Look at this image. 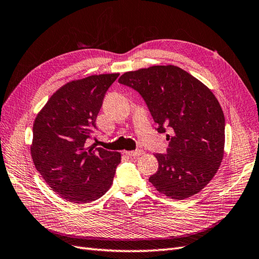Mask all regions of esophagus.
<instances>
[{
  "instance_id": "esophagus-1",
  "label": "esophagus",
  "mask_w": 259,
  "mask_h": 259,
  "mask_svg": "<svg viewBox=\"0 0 259 259\" xmlns=\"http://www.w3.org/2000/svg\"><path fill=\"white\" fill-rule=\"evenodd\" d=\"M144 152L142 150H136V151H128L125 152V154L128 155L130 157H138L140 155H142Z\"/></svg>"
}]
</instances>
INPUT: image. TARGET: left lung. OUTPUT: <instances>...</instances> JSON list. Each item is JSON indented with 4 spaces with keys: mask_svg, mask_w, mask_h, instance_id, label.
Listing matches in <instances>:
<instances>
[{
    "mask_svg": "<svg viewBox=\"0 0 259 259\" xmlns=\"http://www.w3.org/2000/svg\"><path fill=\"white\" fill-rule=\"evenodd\" d=\"M118 82L140 93L159 134L172 131L167 153L155 154L158 170L149 181L172 199L198 193L216 175L225 152V115L215 95L174 65L124 72Z\"/></svg>",
    "mask_w": 259,
    "mask_h": 259,
    "instance_id": "obj_1",
    "label": "left lung"
}]
</instances>
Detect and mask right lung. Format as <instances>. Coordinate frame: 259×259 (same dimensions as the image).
I'll return each mask as SVG.
<instances>
[{"label":"right lung","instance_id":"right-lung-1","mask_svg":"<svg viewBox=\"0 0 259 259\" xmlns=\"http://www.w3.org/2000/svg\"><path fill=\"white\" fill-rule=\"evenodd\" d=\"M119 73L66 83L36 115L30 147L36 170L56 194L71 203L104 195L121 160L118 152L88 146L108 88Z\"/></svg>","mask_w":259,"mask_h":259}]
</instances>
